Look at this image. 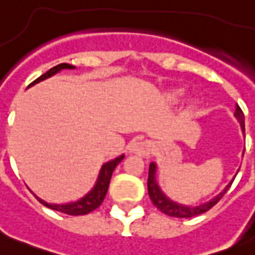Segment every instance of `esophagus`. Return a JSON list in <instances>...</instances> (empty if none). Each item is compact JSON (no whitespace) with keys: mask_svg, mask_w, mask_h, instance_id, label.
<instances>
[{"mask_svg":"<svg viewBox=\"0 0 255 255\" xmlns=\"http://www.w3.org/2000/svg\"><path fill=\"white\" fill-rule=\"evenodd\" d=\"M129 152L133 155H137L140 157H148L152 152V143L148 140H143V141H133L129 145Z\"/></svg>","mask_w":255,"mask_h":255,"instance_id":"1","label":"esophagus"}]
</instances>
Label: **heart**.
<instances>
[{
    "mask_svg": "<svg viewBox=\"0 0 255 255\" xmlns=\"http://www.w3.org/2000/svg\"><path fill=\"white\" fill-rule=\"evenodd\" d=\"M180 95H181V91H178V90H176V91H170L169 94L167 95V100L168 102H170V103H174V102H177L178 96ZM194 104H196V102H193V100H189V102H188V107L193 108Z\"/></svg>",
    "mask_w": 255,
    "mask_h": 255,
    "instance_id": "1",
    "label": "heart"
}]
</instances>
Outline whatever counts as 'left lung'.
<instances>
[{"mask_svg": "<svg viewBox=\"0 0 255 255\" xmlns=\"http://www.w3.org/2000/svg\"><path fill=\"white\" fill-rule=\"evenodd\" d=\"M234 116L237 118L240 124H241L242 132H245V115L244 112L240 108V106L236 107V112H234ZM233 180L225 186V189L222 190L221 193L217 194L216 197L212 198L210 201L205 202V204H201L198 206H186L181 205L178 202H174L172 200L165 196V194L161 192L160 186L157 185V181H156V164L151 163L149 164V172H148V194H149V198H151L152 204L157 208L159 210H161L163 213H165L167 216L170 217H177V218H190L197 216V214L205 213L210 208H213L216 204H217L220 200L222 198V196L226 193V190L229 189L230 185H232Z\"/></svg>", "mask_w": 255, "mask_h": 255, "instance_id": "left-lung-1", "label": "left lung"}]
</instances>
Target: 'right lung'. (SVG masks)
<instances>
[{"instance_id": "obj_1", "label": "right lung", "mask_w": 255, "mask_h": 255, "mask_svg": "<svg viewBox=\"0 0 255 255\" xmlns=\"http://www.w3.org/2000/svg\"><path fill=\"white\" fill-rule=\"evenodd\" d=\"M65 69H75L74 66L69 65V63H61V65L55 66L53 69H50L47 73H45L43 75L35 79L33 83H30L29 86H33L35 83L41 81H45L47 78L53 77L54 74L59 73L61 70ZM124 155L116 157V159L108 161V163L103 164V167L100 169L99 176H98V180H96L95 186L92 188L85 197H82L81 200H78L75 202H70V204H63V205H57V204H47V202L42 201L41 198H38V201L41 202L42 205L47 206L50 209L57 210V212H62L65 214H70V216H83V214H87L92 210H95L98 206H100V204L103 202L106 194H107L108 185H110V180H111L112 172L115 169V167L118 164L123 160Z\"/></svg>"}]
</instances>
